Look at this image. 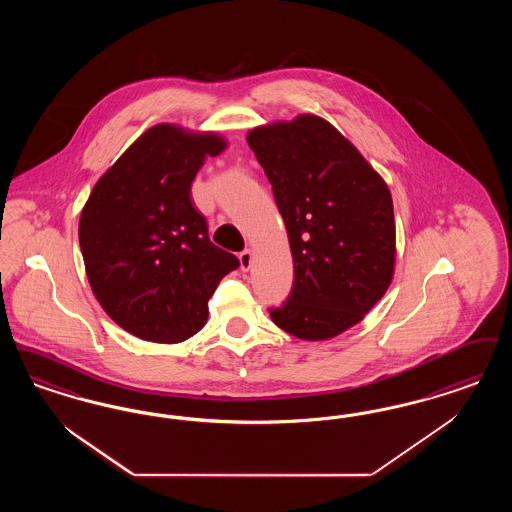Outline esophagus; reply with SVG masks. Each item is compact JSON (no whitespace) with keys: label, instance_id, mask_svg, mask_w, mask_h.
I'll list each match as a JSON object with an SVG mask.
<instances>
[{"label":"esophagus","instance_id":"34e87169","mask_svg":"<svg viewBox=\"0 0 512 512\" xmlns=\"http://www.w3.org/2000/svg\"><path fill=\"white\" fill-rule=\"evenodd\" d=\"M240 266H242V270H249V266H251V259H253V253H251V249H244L242 253H240Z\"/></svg>","mask_w":512,"mask_h":512}]
</instances>
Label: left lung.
Segmentation results:
<instances>
[{
	"mask_svg": "<svg viewBox=\"0 0 512 512\" xmlns=\"http://www.w3.org/2000/svg\"><path fill=\"white\" fill-rule=\"evenodd\" d=\"M247 144L272 184L293 255V289L270 318L293 337L331 339L358 324L392 282L389 186L320 116L255 127Z\"/></svg>",
	"mask_w": 512,
	"mask_h": 512,
	"instance_id": "8db88e82",
	"label": "left lung"
}]
</instances>
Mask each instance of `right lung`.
<instances>
[{"instance_id": "obj_1", "label": "right lung", "mask_w": 512, "mask_h": 512, "mask_svg": "<svg viewBox=\"0 0 512 512\" xmlns=\"http://www.w3.org/2000/svg\"><path fill=\"white\" fill-rule=\"evenodd\" d=\"M226 141L173 123L144 131L83 205L80 247L104 312L131 335L181 343L204 328L207 301L240 261L211 244L190 186Z\"/></svg>"}]
</instances>
